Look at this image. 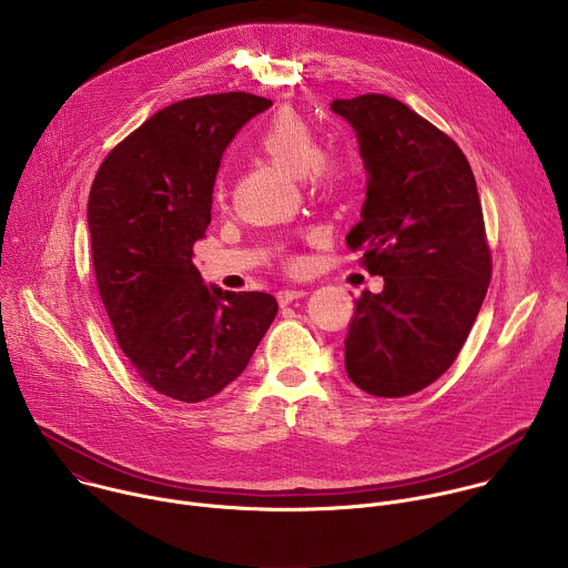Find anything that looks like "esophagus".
Segmentation results:
<instances>
[{"mask_svg": "<svg viewBox=\"0 0 568 568\" xmlns=\"http://www.w3.org/2000/svg\"><path fill=\"white\" fill-rule=\"evenodd\" d=\"M305 294H307L305 290L292 287V290H281V292L276 294V298H278V305H281V307H285V305H290L292 301H296V298H303Z\"/></svg>", "mask_w": 568, "mask_h": 568, "instance_id": "obj_1", "label": "esophagus"}]
</instances>
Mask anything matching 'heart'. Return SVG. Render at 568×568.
<instances>
[{
  "mask_svg": "<svg viewBox=\"0 0 568 568\" xmlns=\"http://www.w3.org/2000/svg\"><path fill=\"white\" fill-rule=\"evenodd\" d=\"M256 143L278 169L296 178L303 175L305 182L316 191H335L348 175L346 154L339 150H321L314 128L294 112L274 114L261 130ZM224 193L226 184L220 175L215 180L213 195L215 200H222ZM292 265L298 267L301 261L294 258Z\"/></svg>",
  "mask_w": 568,
  "mask_h": 568,
  "instance_id": "b5f03b06",
  "label": "heart"
}]
</instances>
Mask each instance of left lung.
Returning <instances> with one entry per match:
<instances>
[{"instance_id": "obj_1", "label": "left lung", "mask_w": 568, "mask_h": 568, "mask_svg": "<svg viewBox=\"0 0 568 568\" xmlns=\"http://www.w3.org/2000/svg\"><path fill=\"white\" fill-rule=\"evenodd\" d=\"M331 108L357 132L368 173L346 245L384 276L379 294L355 301L346 373L371 395L404 397L454 364L493 278L474 173L452 136L390 97Z\"/></svg>"}]
</instances>
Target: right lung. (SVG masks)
Returning a JSON list of instances; mask_svg holds the SVG:
<instances>
[{
	"label": "right lung",
	"mask_w": 568,
	"mask_h": 568,
	"mask_svg": "<svg viewBox=\"0 0 568 568\" xmlns=\"http://www.w3.org/2000/svg\"><path fill=\"white\" fill-rule=\"evenodd\" d=\"M272 101H178L110 150L88 204L92 263L116 342L156 393L202 402L247 368L278 312L265 292L206 287L193 245L211 222L220 159Z\"/></svg>",
	"instance_id": "add662e5"
}]
</instances>
